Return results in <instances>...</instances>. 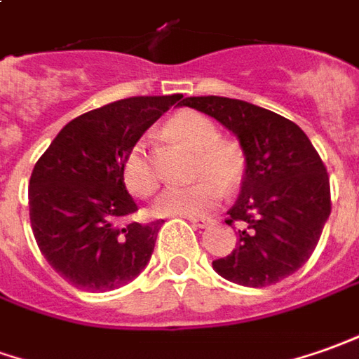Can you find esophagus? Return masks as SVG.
<instances>
[{"instance_id": "34e87169", "label": "esophagus", "mask_w": 359, "mask_h": 359, "mask_svg": "<svg viewBox=\"0 0 359 359\" xmlns=\"http://www.w3.org/2000/svg\"><path fill=\"white\" fill-rule=\"evenodd\" d=\"M189 222H191L194 226H197V229H205V226H209V224H211L212 219H205V217L203 219H197V217H191Z\"/></svg>"}]
</instances>
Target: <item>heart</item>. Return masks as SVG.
Instances as JSON below:
<instances>
[{"instance_id": "b5f03b06", "label": "heart", "mask_w": 359, "mask_h": 359, "mask_svg": "<svg viewBox=\"0 0 359 359\" xmlns=\"http://www.w3.org/2000/svg\"><path fill=\"white\" fill-rule=\"evenodd\" d=\"M165 130L195 150V177L199 182L184 187H168L156 199L154 212L162 217H203L224 197V187L234 189L246 174V154L238 142L219 138L211 118L197 111H182L168 121ZM125 187L137 197H148L158 187V177L148 160L147 144L128 148L123 165Z\"/></svg>"}]
</instances>
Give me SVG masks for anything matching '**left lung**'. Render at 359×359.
Wrapping results in <instances>:
<instances>
[{"label": "left lung", "mask_w": 359, "mask_h": 359, "mask_svg": "<svg viewBox=\"0 0 359 359\" xmlns=\"http://www.w3.org/2000/svg\"><path fill=\"white\" fill-rule=\"evenodd\" d=\"M234 133L246 154L241 197L226 224H241L236 248L212 262L221 278L266 287L295 273L315 252L330 215V182L301 128L273 111L219 95L185 97Z\"/></svg>", "instance_id": "1"}]
</instances>
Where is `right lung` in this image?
<instances>
[{
	"instance_id": "right-lung-1",
	"label": "right lung",
	"mask_w": 359,
	"mask_h": 359,
	"mask_svg": "<svg viewBox=\"0 0 359 359\" xmlns=\"http://www.w3.org/2000/svg\"><path fill=\"white\" fill-rule=\"evenodd\" d=\"M182 97H128L88 111L62 128L34 164L29 182L34 241L74 287L103 293L147 268L162 222L121 224L138 211L121 165L128 148Z\"/></svg>"
}]
</instances>
